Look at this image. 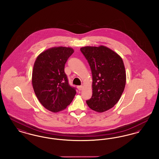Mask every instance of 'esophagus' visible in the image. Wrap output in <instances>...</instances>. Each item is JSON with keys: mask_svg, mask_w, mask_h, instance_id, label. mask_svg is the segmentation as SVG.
Listing matches in <instances>:
<instances>
[{"mask_svg": "<svg viewBox=\"0 0 159 159\" xmlns=\"http://www.w3.org/2000/svg\"><path fill=\"white\" fill-rule=\"evenodd\" d=\"M77 89L79 91H82L83 89V86H78Z\"/></svg>", "mask_w": 159, "mask_h": 159, "instance_id": "esophagus-1", "label": "esophagus"}]
</instances>
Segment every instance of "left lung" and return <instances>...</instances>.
Instances as JSON below:
<instances>
[{"label":"left lung","mask_w":159,"mask_h":159,"mask_svg":"<svg viewBox=\"0 0 159 159\" xmlns=\"http://www.w3.org/2000/svg\"><path fill=\"white\" fill-rule=\"evenodd\" d=\"M80 51L90 66L92 96L86 101L92 110L102 113L113 108L121 97L126 73L121 57L104 46H84Z\"/></svg>","instance_id":"obj_1"}]
</instances>
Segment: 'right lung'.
I'll use <instances>...</instances> for the list:
<instances>
[{"label": "right lung", "mask_w": 159, "mask_h": 159, "mask_svg": "<svg viewBox=\"0 0 159 159\" xmlns=\"http://www.w3.org/2000/svg\"><path fill=\"white\" fill-rule=\"evenodd\" d=\"M74 52L71 48L54 47L40 53L34 64L32 84L42 105L47 110L58 112L71 102L76 93L64 72L65 64Z\"/></svg>", "instance_id": "obj_1"}]
</instances>
